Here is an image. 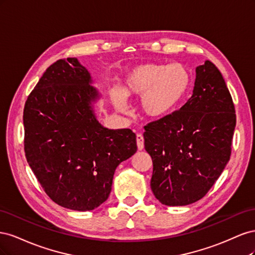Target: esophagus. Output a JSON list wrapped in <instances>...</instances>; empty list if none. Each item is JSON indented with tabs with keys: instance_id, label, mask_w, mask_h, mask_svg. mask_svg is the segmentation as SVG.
<instances>
[{
	"instance_id": "1",
	"label": "esophagus",
	"mask_w": 255,
	"mask_h": 255,
	"mask_svg": "<svg viewBox=\"0 0 255 255\" xmlns=\"http://www.w3.org/2000/svg\"><path fill=\"white\" fill-rule=\"evenodd\" d=\"M136 141H137V148L138 150H142L143 146H144V139H143V136L141 134H137L136 135Z\"/></svg>"
}]
</instances>
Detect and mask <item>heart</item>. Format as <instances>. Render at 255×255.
I'll use <instances>...</instances> for the list:
<instances>
[{"instance_id":"heart-1","label":"heart","mask_w":255,"mask_h":255,"mask_svg":"<svg viewBox=\"0 0 255 255\" xmlns=\"http://www.w3.org/2000/svg\"><path fill=\"white\" fill-rule=\"evenodd\" d=\"M191 74L182 64H145L127 73L122 84L123 95L140 98L143 114L149 118H163L174 112L187 96ZM119 90L112 92L118 110H126V99Z\"/></svg>"}]
</instances>
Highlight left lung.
<instances>
[{"mask_svg": "<svg viewBox=\"0 0 255 255\" xmlns=\"http://www.w3.org/2000/svg\"><path fill=\"white\" fill-rule=\"evenodd\" d=\"M235 107L212 61L196 69L192 96L179 111L144 127L153 161L151 189L161 204L182 206L202 199L231 156Z\"/></svg>", "mask_w": 255, "mask_h": 255, "instance_id": "left-lung-1", "label": "left lung"}]
</instances>
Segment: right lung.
<instances>
[{"mask_svg":"<svg viewBox=\"0 0 255 255\" xmlns=\"http://www.w3.org/2000/svg\"><path fill=\"white\" fill-rule=\"evenodd\" d=\"M76 58L52 64L23 111L24 151L41 187L54 202L91 211L109 198L116 168L137 151L129 128L109 129L92 110L99 97Z\"/></svg>","mask_w":255,"mask_h":255,"instance_id":"add662e5","label":"right lung"}]
</instances>
